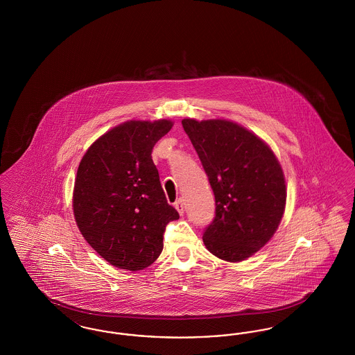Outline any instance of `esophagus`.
I'll return each mask as SVG.
<instances>
[{
  "label": "esophagus",
  "mask_w": 355,
  "mask_h": 355,
  "mask_svg": "<svg viewBox=\"0 0 355 355\" xmlns=\"http://www.w3.org/2000/svg\"><path fill=\"white\" fill-rule=\"evenodd\" d=\"M175 209H177V211H178L181 216H184L185 205H184V201H182V200H178V201L175 202Z\"/></svg>",
  "instance_id": "obj_1"
}]
</instances>
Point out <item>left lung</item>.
Here are the masks:
<instances>
[{
  "mask_svg": "<svg viewBox=\"0 0 355 355\" xmlns=\"http://www.w3.org/2000/svg\"><path fill=\"white\" fill-rule=\"evenodd\" d=\"M216 197V217L203 233L206 249L241 262L277 232L286 206V181L269 145L227 119H182Z\"/></svg>",
  "mask_w": 355,
  "mask_h": 355,
  "instance_id": "1",
  "label": "left lung"
}]
</instances>
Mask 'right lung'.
Listing matches in <instances>:
<instances>
[{
  "mask_svg": "<svg viewBox=\"0 0 355 355\" xmlns=\"http://www.w3.org/2000/svg\"><path fill=\"white\" fill-rule=\"evenodd\" d=\"M173 121H126L96 139L80 162L73 213L86 242L110 265L144 270L164 249L170 206L152 159Z\"/></svg>",
  "mask_w": 355,
  "mask_h": 355,
  "instance_id": "obj_1",
  "label": "right lung"
}]
</instances>
